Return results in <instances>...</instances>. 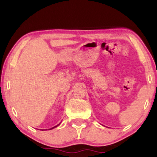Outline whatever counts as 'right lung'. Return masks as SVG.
<instances>
[{
	"instance_id": "right-lung-1",
	"label": "right lung",
	"mask_w": 157,
	"mask_h": 157,
	"mask_svg": "<svg viewBox=\"0 0 157 157\" xmlns=\"http://www.w3.org/2000/svg\"><path fill=\"white\" fill-rule=\"evenodd\" d=\"M59 125L56 126H54V127H53V128H50V129H52V128H55V127H57V126H59Z\"/></svg>"
}]
</instances>
